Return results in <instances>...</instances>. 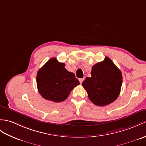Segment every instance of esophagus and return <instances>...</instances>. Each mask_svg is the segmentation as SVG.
Returning a JSON list of instances; mask_svg holds the SVG:
<instances>
[{
	"instance_id": "esophagus-1",
	"label": "esophagus",
	"mask_w": 146,
	"mask_h": 146,
	"mask_svg": "<svg viewBox=\"0 0 146 146\" xmlns=\"http://www.w3.org/2000/svg\"><path fill=\"white\" fill-rule=\"evenodd\" d=\"M84 80V78H80V79H79V81H80V83H82V82H83V81Z\"/></svg>"
}]
</instances>
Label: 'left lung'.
Instances as JSON below:
<instances>
[{"label":"left lung","instance_id":"left-lung-1","mask_svg":"<svg viewBox=\"0 0 146 146\" xmlns=\"http://www.w3.org/2000/svg\"><path fill=\"white\" fill-rule=\"evenodd\" d=\"M91 77L82 83L89 99L93 104L104 106L114 102L119 96L123 82L120 70L107 56L94 65Z\"/></svg>","mask_w":146,"mask_h":146}]
</instances>
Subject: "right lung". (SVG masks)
Here are the masks:
<instances>
[{
	"mask_svg": "<svg viewBox=\"0 0 146 146\" xmlns=\"http://www.w3.org/2000/svg\"><path fill=\"white\" fill-rule=\"evenodd\" d=\"M60 63L55 58L50 59L36 75V84L39 93L46 100L62 102L68 97L74 87L80 84L74 74Z\"/></svg>",
	"mask_w": 146,
	"mask_h": 146,
	"instance_id": "1",
	"label": "right lung"
}]
</instances>
